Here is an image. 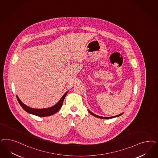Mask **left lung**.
Segmentation results:
<instances>
[{
    "mask_svg": "<svg viewBox=\"0 0 158 158\" xmlns=\"http://www.w3.org/2000/svg\"><path fill=\"white\" fill-rule=\"evenodd\" d=\"M88 111L89 112V113L92 114V116H95V117H98V118H102V119H110V118H114V117H118V116H121V115H122L123 114V113H122L121 114H118L117 116H112V117H102V116H98L97 114H94V113H93L92 112H91V111H89V110H88Z\"/></svg>",
    "mask_w": 158,
    "mask_h": 158,
    "instance_id": "8db88e82",
    "label": "left lung"
}]
</instances>
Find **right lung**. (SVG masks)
Returning <instances> with one entry per match:
<instances>
[{"label": "right lung", "instance_id": "right-lung-1", "mask_svg": "<svg viewBox=\"0 0 158 158\" xmlns=\"http://www.w3.org/2000/svg\"><path fill=\"white\" fill-rule=\"evenodd\" d=\"M68 92L69 91H67L63 95V97H61L60 101L56 104H55L54 106H53L52 107H48V108H45V109H35V108H32V107L27 106V105L24 104L23 102L21 101L20 99H19V98L17 95H16V97H17V101L20 103L21 106L27 113L35 115L37 116H40V117H46V116H49L52 114H55L60 109V108L63 105L64 99L66 96Z\"/></svg>", "mask_w": 158, "mask_h": 158}]
</instances>
